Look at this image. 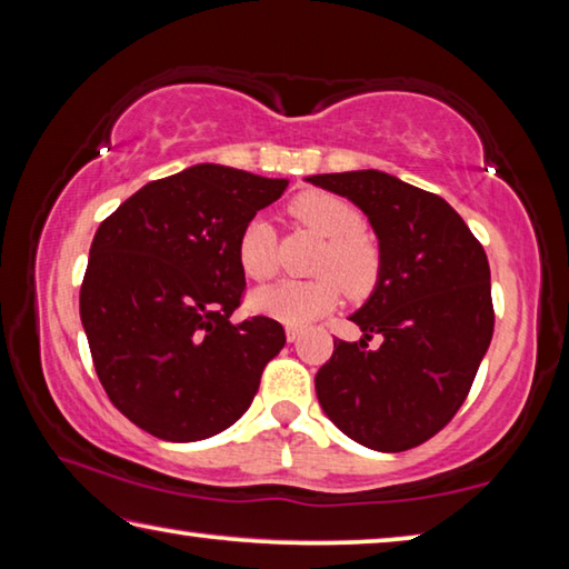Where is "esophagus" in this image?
I'll return each instance as SVG.
<instances>
[{
  "instance_id": "34e87169",
  "label": "esophagus",
  "mask_w": 569,
  "mask_h": 569,
  "mask_svg": "<svg viewBox=\"0 0 569 569\" xmlns=\"http://www.w3.org/2000/svg\"><path fill=\"white\" fill-rule=\"evenodd\" d=\"M301 329H291V326H288V329H286V339H288V343H296L298 339H301Z\"/></svg>"
}]
</instances>
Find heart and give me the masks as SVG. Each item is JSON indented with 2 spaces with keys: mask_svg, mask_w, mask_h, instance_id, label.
<instances>
[{
  "mask_svg": "<svg viewBox=\"0 0 569 569\" xmlns=\"http://www.w3.org/2000/svg\"><path fill=\"white\" fill-rule=\"evenodd\" d=\"M291 216L298 223L326 238L316 271V281H278L250 293V311L278 323L303 329L331 313L341 301V291L353 298L369 296L381 278V250L363 236V218L349 200L333 192L306 190L291 200ZM238 263L243 273L266 281L278 268V248L273 226L256 216L240 230Z\"/></svg>",
  "mask_w": 569,
  "mask_h": 569,
  "instance_id": "heart-1",
  "label": "heart"
}]
</instances>
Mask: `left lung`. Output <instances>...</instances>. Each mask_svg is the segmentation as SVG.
I'll return each instance as SVG.
<instances>
[{
    "label": "left lung",
    "mask_w": 569,
    "mask_h": 569,
    "mask_svg": "<svg viewBox=\"0 0 569 569\" xmlns=\"http://www.w3.org/2000/svg\"><path fill=\"white\" fill-rule=\"evenodd\" d=\"M369 218L381 278L351 321L363 336L333 341L316 397L346 437L407 451L445 429L465 403L495 331L487 253L445 198L381 170L306 178ZM371 335L382 346L369 350Z\"/></svg>",
    "instance_id": "left-lung-1"
}]
</instances>
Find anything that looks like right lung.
<instances>
[{
    "label": "right lung",
    "instance_id": "obj_1",
    "mask_svg": "<svg viewBox=\"0 0 569 569\" xmlns=\"http://www.w3.org/2000/svg\"><path fill=\"white\" fill-rule=\"evenodd\" d=\"M286 188L203 162L148 182L100 223L80 319L104 391L134 427L200 441L250 407L286 331L266 316L230 321L246 288L238 238Z\"/></svg>",
    "mask_w": 569,
    "mask_h": 569
}]
</instances>
